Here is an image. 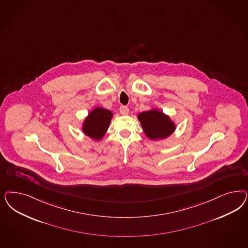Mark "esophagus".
I'll use <instances>...</instances> for the list:
<instances>
[{"instance_id": "obj_1", "label": "esophagus", "mask_w": 248, "mask_h": 248, "mask_svg": "<svg viewBox=\"0 0 248 248\" xmlns=\"http://www.w3.org/2000/svg\"><path fill=\"white\" fill-rule=\"evenodd\" d=\"M120 111L122 115H127L128 111H129V109H128V108L127 106H121L120 108Z\"/></svg>"}]
</instances>
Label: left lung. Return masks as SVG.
Instances as JSON below:
<instances>
[{"instance_id": "1", "label": "left lung", "mask_w": 248, "mask_h": 248, "mask_svg": "<svg viewBox=\"0 0 248 248\" xmlns=\"http://www.w3.org/2000/svg\"><path fill=\"white\" fill-rule=\"evenodd\" d=\"M138 119L141 123L145 134L151 140L164 139L175 129L174 124L168 116L156 109L141 112Z\"/></svg>"}]
</instances>
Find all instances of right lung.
<instances>
[{"label":"right lung","instance_id":"right-lung-1","mask_svg":"<svg viewBox=\"0 0 248 248\" xmlns=\"http://www.w3.org/2000/svg\"><path fill=\"white\" fill-rule=\"evenodd\" d=\"M111 111L102 108H96L88 115L83 125V131L86 135L100 140L104 136L112 119Z\"/></svg>","mask_w":248,"mask_h":248}]
</instances>
